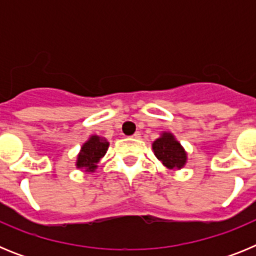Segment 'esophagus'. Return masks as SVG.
<instances>
[{
	"label": "esophagus",
	"instance_id": "1",
	"mask_svg": "<svg viewBox=\"0 0 256 256\" xmlns=\"http://www.w3.org/2000/svg\"><path fill=\"white\" fill-rule=\"evenodd\" d=\"M132 137H133V138H140V137H141V133H140V132H136L132 136Z\"/></svg>",
	"mask_w": 256,
	"mask_h": 256
}]
</instances>
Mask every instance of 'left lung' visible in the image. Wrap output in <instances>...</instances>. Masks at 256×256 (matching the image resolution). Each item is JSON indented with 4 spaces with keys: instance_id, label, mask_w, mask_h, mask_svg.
<instances>
[{
    "instance_id": "obj_1",
    "label": "left lung",
    "mask_w": 256,
    "mask_h": 256,
    "mask_svg": "<svg viewBox=\"0 0 256 256\" xmlns=\"http://www.w3.org/2000/svg\"><path fill=\"white\" fill-rule=\"evenodd\" d=\"M156 158L168 169H180L186 164L187 155L172 133H162L152 144Z\"/></svg>"
}]
</instances>
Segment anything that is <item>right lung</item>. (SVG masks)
I'll return each mask as SVG.
<instances>
[{
    "label": "right lung",
    "instance_id": "1",
    "mask_svg": "<svg viewBox=\"0 0 256 256\" xmlns=\"http://www.w3.org/2000/svg\"><path fill=\"white\" fill-rule=\"evenodd\" d=\"M108 148V142L98 136H92L82 146V150L78 155L76 166L86 169L87 172H94L97 164L104 158Z\"/></svg>",
    "mask_w": 256,
    "mask_h": 256
}]
</instances>
